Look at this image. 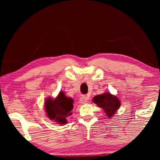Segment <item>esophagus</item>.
Instances as JSON below:
<instances>
[{
  "instance_id": "1",
  "label": "esophagus",
  "mask_w": 160,
  "mask_h": 160,
  "mask_svg": "<svg viewBox=\"0 0 160 160\" xmlns=\"http://www.w3.org/2000/svg\"><path fill=\"white\" fill-rule=\"evenodd\" d=\"M88 100H89V98L87 97V96L82 95V97L80 98L79 101H80V102L82 104H85V103H87V101H88Z\"/></svg>"
}]
</instances>
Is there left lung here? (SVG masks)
Segmentation results:
<instances>
[{
	"label": "left lung",
	"mask_w": 160,
	"mask_h": 160,
	"mask_svg": "<svg viewBox=\"0 0 160 160\" xmlns=\"http://www.w3.org/2000/svg\"><path fill=\"white\" fill-rule=\"evenodd\" d=\"M92 101L100 108H102L107 117L111 118L121 106V102L117 96L111 95L110 92H105L101 95H96Z\"/></svg>",
	"instance_id": "left-lung-1"
}]
</instances>
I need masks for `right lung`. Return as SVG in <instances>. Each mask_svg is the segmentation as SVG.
Masks as SVG:
<instances>
[{"mask_svg": "<svg viewBox=\"0 0 160 160\" xmlns=\"http://www.w3.org/2000/svg\"><path fill=\"white\" fill-rule=\"evenodd\" d=\"M73 100L65 95L64 92H60L54 99L47 98L45 101V111L47 117L59 124L67 123V118L72 114Z\"/></svg>", "mask_w": 160, "mask_h": 160, "instance_id": "add662e5", "label": "right lung"}]
</instances>
